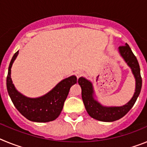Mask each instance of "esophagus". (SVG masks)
I'll list each match as a JSON object with an SVG mask.
<instances>
[{"label":"esophagus","instance_id":"34e87169","mask_svg":"<svg viewBox=\"0 0 147 147\" xmlns=\"http://www.w3.org/2000/svg\"><path fill=\"white\" fill-rule=\"evenodd\" d=\"M76 74V76L77 77V79H79L80 76H82L83 75V72L82 71H77V72H76V74Z\"/></svg>","mask_w":147,"mask_h":147}]
</instances>
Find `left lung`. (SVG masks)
Masks as SVG:
<instances>
[{"instance_id": "left-lung-1", "label": "left lung", "mask_w": 147, "mask_h": 147, "mask_svg": "<svg viewBox=\"0 0 147 147\" xmlns=\"http://www.w3.org/2000/svg\"><path fill=\"white\" fill-rule=\"evenodd\" d=\"M118 51L127 65L130 67L132 74L136 80L135 93L132 98L127 104L120 107H108L102 105L95 98V97L96 98V96L95 95L94 89L91 82L82 76L78 80V83L82 88V98L87 112L90 117L101 121L112 122L119 120L124 116L133 107L141 93L142 79L141 76L139 64L136 56L132 53L130 47L127 43L119 46Z\"/></svg>"}]
</instances>
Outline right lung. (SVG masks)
Segmentation results:
<instances>
[{"instance_id":"obj_1","label":"right lung","mask_w":147,"mask_h":147,"mask_svg":"<svg viewBox=\"0 0 147 147\" xmlns=\"http://www.w3.org/2000/svg\"><path fill=\"white\" fill-rule=\"evenodd\" d=\"M19 51L12 57L6 77V88L11 102L17 110L28 120L34 122H49L55 120L60 114L70 88L76 84V76H69L59 82L49 93L37 98L27 97L15 88L11 78V68Z\"/></svg>"}]
</instances>
